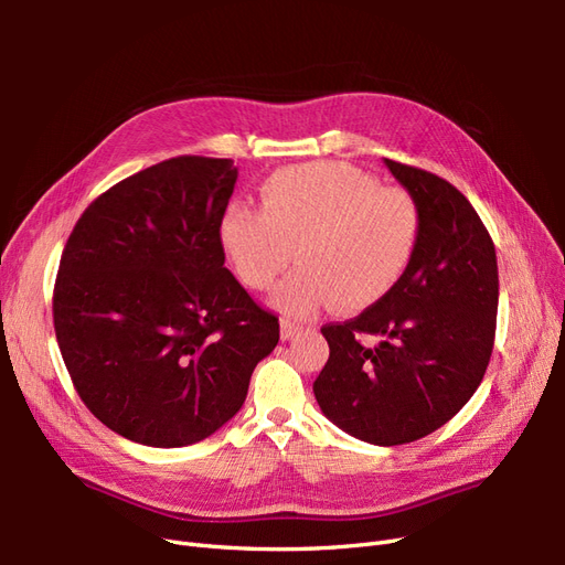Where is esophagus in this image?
<instances>
[{
	"instance_id": "obj_1",
	"label": "esophagus",
	"mask_w": 565,
	"mask_h": 565,
	"mask_svg": "<svg viewBox=\"0 0 565 565\" xmlns=\"http://www.w3.org/2000/svg\"><path fill=\"white\" fill-rule=\"evenodd\" d=\"M301 332V324L292 322V320H282L280 322V337L282 339H295Z\"/></svg>"
}]
</instances>
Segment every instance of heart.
<instances>
[{"instance_id": "1", "label": "heart", "mask_w": 565, "mask_h": 565, "mask_svg": "<svg viewBox=\"0 0 565 565\" xmlns=\"http://www.w3.org/2000/svg\"><path fill=\"white\" fill-rule=\"evenodd\" d=\"M262 202L264 210L231 207L218 235L252 289H268L297 254L299 266L273 295L285 316H309L330 299L341 311H365L396 289L415 259L417 200L351 164L285 167L264 183Z\"/></svg>"}]
</instances>
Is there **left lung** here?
Returning a JSON list of instances; mask_svg holds the SVG:
<instances>
[{
  "mask_svg": "<svg viewBox=\"0 0 565 565\" xmlns=\"http://www.w3.org/2000/svg\"><path fill=\"white\" fill-rule=\"evenodd\" d=\"M419 204L415 259L388 297L324 324L330 358L313 382L322 415L372 446H403L452 419L483 382L498 322V256L452 183L384 160Z\"/></svg>",
  "mask_w": 565,
  "mask_h": 565,
  "instance_id": "8db88e82",
  "label": "left lung"
}]
</instances>
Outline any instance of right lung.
Wrapping results in <instances>:
<instances>
[{
	"label": "right lung",
	"instance_id": "1",
	"mask_svg": "<svg viewBox=\"0 0 565 565\" xmlns=\"http://www.w3.org/2000/svg\"><path fill=\"white\" fill-rule=\"evenodd\" d=\"M233 160L181 156L98 195L67 237L54 328L79 398L150 448L193 446L243 407L278 318L224 266Z\"/></svg>",
	"mask_w": 565,
	"mask_h": 565
}]
</instances>
